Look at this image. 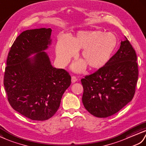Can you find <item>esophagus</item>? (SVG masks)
<instances>
[{
  "mask_svg": "<svg viewBox=\"0 0 146 146\" xmlns=\"http://www.w3.org/2000/svg\"><path fill=\"white\" fill-rule=\"evenodd\" d=\"M77 80V79L76 78V76H72V78H71V81H72V83L76 82Z\"/></svg>",
  "mask_w": 146,
  "mask_h": 146,
  "instance_id": "obj_1",
  "label": "esophagus"
}]
</instances>
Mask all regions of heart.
<instances>
[{
	"mask_svg": "<svg viewBox=\"0 0 146 146\" xmlns=\"http://www.w3.org/2000/svg\"><path fill=\"white\" fill-rule=\"evenodd\" d=\"M117 44V37L112 32L80 31L74 37L59 38L56 46L57 60L60 66H66L76 50L82 49L83 61L73 64L72 69L79 72L85 69L86 65L91 69H99L108 64Z\"/></svg>",
	"mask_w": 146,
	"mask_h": 146,
	"instance_id": "heart-1",
	"label": "heart"
}]
</instances>
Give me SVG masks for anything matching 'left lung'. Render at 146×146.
<instances>
[{"label":"left lung","mask_w":146,"mask_h":146,"mask_svg":"<svg viewBox=\"0 0 146 146\" xmlns=\"http://www.w3.org/2000/svg\"><path fill=\"white\" fill-rule=\"evenodd\" d=\"M135 51L127 38L105 66L81 79L82 103L90 114L108 117L131 102L138 79Z\"/></svg>","instance_id":"obj_1"}]
</instances>
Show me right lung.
<instances>
[{
  "instance_id": "right-lung-1",
  "label": "right lung",
  "mask_w": 146,
  "mask_h": 146,
  "mask_svg": "<svg viewBox=\"0 0 146 146\" xmlns=\"http://www.w3.org/2000/svg\"><path fill=\"white\" fill-rule=\"evenodd\" d=\"M51 32L50 28L22 32L8 54L4 85L9 102L15 111L33 121L52 117L71 84L69 74L52 66L44 51L51 44Z\"/></svg>"
}]
</instances>
